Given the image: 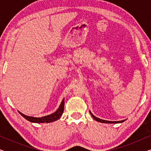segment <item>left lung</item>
<instances>
[{
  "label": "left lung",
  "mask_w": 151,
  "mask_h": 151,
  "mask_svg": "<svg viewBox=\"0 0 151 151\" xmlns=\"http://www.w3.org/2000/svg\"><path fill=\"white\" fill-rule=\"evenodd\" d=\"M89 112H90V114L91 115V116H92L93 118L95 120H96V121H98V122H100L108 123V124H117V123H122V122H124L126 120V119H124V120H122V121H107V120H104V119H100V118H98V117L94 116V115L92 114V113L91 112V111H89Z\"/></svg>",
  "instance_id": "1"
}]
</instances>
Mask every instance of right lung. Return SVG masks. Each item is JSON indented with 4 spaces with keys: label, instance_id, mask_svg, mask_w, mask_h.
<instances>
[{
    "label": "right lung",
    "instance_id": "1",
    "mask_svg": "<svg viewBox=\"0 0 151 151\" xmlns=\"http://www.w3.org/2000/svg\"><path fill=\"white\" fill-rule=\"evenodd\" d=\"M64 106H65V98L63 99V101H62L61 104L58 107V109H57V111L51 115H46V116H44L42 117H35L27 116V115L22 114V113L20 112H19V113L22 115V117H24L26 119H27L28 121L31 122L49 123V122H52L56 121L57 119H58L60 117H61V115H63V113L64 111Z\"/></svg>",
    "mask_w": 151,
    "mask_h": 151
}]
</instances>
